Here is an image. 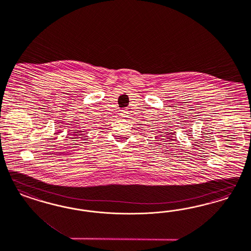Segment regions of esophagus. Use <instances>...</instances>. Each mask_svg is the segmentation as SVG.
<instances>
[{
	"mask_svg": "<svg viewBox=\"0 0 251 251\" xmlns=\"http://www.w3.org/2000/svg\"><path fill=\"white\" fill-rule=\"evenodd\" d=\"M128 113H129V111L127 109H122V110H121V112H120V115H121V117L125 118V117L128 116Z\"/></svg>",
	"mask_w": 251,
	"mask_h": 251,
	"instance_id": "1",
	"label": "esophagus"
}]
</instances>
